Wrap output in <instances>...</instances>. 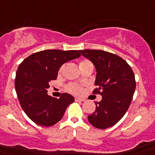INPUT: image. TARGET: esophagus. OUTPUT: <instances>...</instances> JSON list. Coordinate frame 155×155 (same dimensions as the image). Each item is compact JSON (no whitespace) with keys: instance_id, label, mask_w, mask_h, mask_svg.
<instances>
[{"instance_id":"34e87169","label":"esophagus","mask_w":155,"mask_h":155,"mask_svg":"<svg viewBox=\"0 0 155 155\" xmlns=\"http://www.w3.org/2000/svg\"><path fill=\"white\" fill-rule=\"evenodd\" d=\"M74 100L76 101H85V99H84V98H79V97H76Z\"/></svg>"}]
</instances>
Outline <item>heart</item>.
Returning a JSON list of instances; mask_svg holds the SVG:
<instances>
[{
	"label": "heart",
	"instance_id": "b5f03b06",
	"mask_svg": "<svg viewBox=\"0 0 155 155\" xmlns=\"http://www.w3.org/2000/svg\"><path fill=\"white\" fill-rule=\"evenodd\" d=\"M87 63H91L89 60L87 59H84V60H82L81 62V65H83V64H87ZM64 65H63L61 68H60V70H59V73H61L64 70ZM66 89L67 91H69V92L72 93V94H74V95H81L83 93V86L80 84H77V83H70V84H68L66 85Z\"/></svg>",
	"mask_w": 155,
	"mask_h": 155
}]
</instances>
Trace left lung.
I'll use <instances>...</instances> for the list:
<instances>
[{"instance_id":"1","label":"left lung","mask_w":155,"mask_h":155,"mask_svg":"<svg viewBox=\"0 0 155 155\" xmlns=\"http://www.w3.org/2000/svg\"><path fill=\"white\" fill-rule=\"evenodd\" d=\"M96 70L93 94H100L102 99L96 103V111L88 116L90 123L96 128L106 129L122 119L133 100L136 88L134 71L118 55L103 50H80Z\"/></svg>"}]
</instances>
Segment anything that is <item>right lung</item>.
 I'll list each match as a JSON object with an SVG mask.
<instances>
[{"mask_svg":"<svg viewBox=\"0 0 155 155\" xmlns=\"http://www.w3.org/2000/svg\"><path fill=\"white\" fill-rule=\"evenodd\" d=\"M80 56L77 50L47 49L32 54L19 64L15 89L22 110L33 123L54 126L62 119L67 107L74 102V97L68 93H63L57 99L47 92L49 82L57 79L62 64Z\"/></svg>","mask_w":155,"mask_h":155,"instance_id":"add662e5","label":"right lung"}]
</instances>
